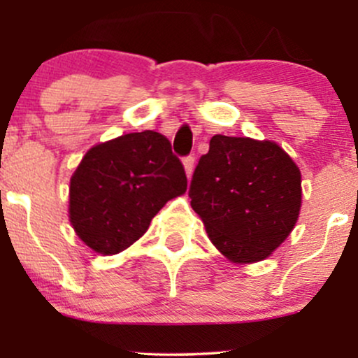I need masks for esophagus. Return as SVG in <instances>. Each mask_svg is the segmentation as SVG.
<instances>
[{"mask_svg":"<svg viewBox=\"0 0 358 358\" xmlns=\"http://www.w3.org/2000/svg\"><path fill=\"white\" fill-rule=\"evenodd\" d=\"M193 163H195V158H193V156H187V158H183V168H185V173H187V178H190L193 173Z\"/></svg>","mask_w":358,"mask_h":358,"instance_id":"obj_1","label":"esophagus"}]
</instances>
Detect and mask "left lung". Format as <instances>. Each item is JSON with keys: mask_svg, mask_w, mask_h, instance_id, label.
I'll return each mask as SVG.
<instances>
[{"mask_svg": "<svg viewBox=\"0 0 358 358\" xmlns=\"http://www.w3.org/2000/svg\"><path fill=\"white\" fill-rule=\"evenodd\" d=\"M192 208L236 264L262 261L296 225L301 171L274 141L215 134L193 173Z\"/></svg>", "mask_w": 358, "mask_h": 358, "instance_id": "obj_1", "label": "left lung"}]
</instances>
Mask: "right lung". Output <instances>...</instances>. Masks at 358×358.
I'll use <instances>...</instances> for the list:
<instances>
[{
    "label": "right lung",
    "instance_id": "1",
    "mask_svg": "<svg viewBox=\"0 0 358 358\" xmlns=\"http://www.w3.org/2000/svg\"><path fill=\"white\" fill-rule=\"evenodd\" d=\"M187 192L182 162L156 131L129 133L85 153L69 188V219L94 252L134 244L168 200Z\"/></svg>",
    "mask_w": 358,
    "mask_h": 358
}]
</instances>
